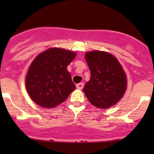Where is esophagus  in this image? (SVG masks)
I'll use <instances>...</instances> for the list:
<instances>
[{
	"mask_svg": "<svg viewBox=\"0 0 154 154\" xmlns=\"http://www.w3.org/2000/svg\"><path fill=\"white\" fill-rule=\"evenodd\" d=\"M83 86H84V83H78V84H77V88H78V89H82V88H83Z\"/></svg>",
	"mask_w": 154,
	"mask_h": 154,
	"instance_id": "34e87169",
	"label": "esophagus"
}]
</instances>
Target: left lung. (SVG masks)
I'll return each instance as SVG.
<instances>
[{"label":"left lung","instance_id":"1","mask_svg":"<svg viewBox=\"0 0 154 154\" xmlns=\"http://www.w3.org/2000/svg\"><path fill=\"white\" fill-rule=\"evenodd\" d=\"M91 78L83 92L93 106L107 109L116 104L127 89V77L117 59L104 51H93L86 54Z\"/></svg>","mask_w":154,"mask_h":154}]
</instances>
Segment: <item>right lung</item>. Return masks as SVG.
I'll return each mask as SVG.
<instances>
[{
	"label": "right lung",
	"instance_id": "1",
	"mask_svg": "<svg viewBox=\"0 0 154 154\" xmlns=\"http://www.w3.org/2000/svg\"><path fill=\"white\" fill-rule=\"evenodd\" d=\"M76 53L53 48L38 54L26 76V88L38 106L54 108L64 102L76 88L67 66Z\"/></svg>",
	"mask_w": 154,
	"mask_h": 154
}]
</instances>
